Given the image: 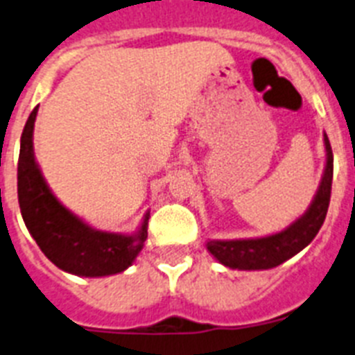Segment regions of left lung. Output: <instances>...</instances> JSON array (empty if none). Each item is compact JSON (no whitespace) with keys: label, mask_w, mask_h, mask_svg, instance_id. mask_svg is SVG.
Masks as SVG:
<instances>
[{"label":"left lung","mask_w":355,"mask_h":355,"mask_svg":"<svg viewBox=\"0 0 355 355\" xmlns=\"http://www.w3.org/2000/svg\"><path fill=\"white\" fill-rule=\"evenodd\" d=\"M324 142V169L320 187L312 198L311 205L300 218L279 231L260 238H240V240H207L205 247L214 256V260L238 270H265L278 267L288 258L303 251L314 240L321 229L329 211L330 189H332V171L334 157L329 137L323 133Z\"/></svg>","instance_id":"obj_1"}]
</instances>
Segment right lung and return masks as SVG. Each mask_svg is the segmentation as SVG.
Listing matches in <instances>:
<instances>
[{
  "label": "right lung",
  "instance_id": "right-lung-1",
  "mask_svg": "<svg viewBox=\"0 0 355 355\" xmlns=\"http://www.w3.org/2000/svg\"><path fill=\"white\" fill-rule=\"evenodd\" d=\"M35 106L21 135L17 162V198L28 233L44 256L64 272L101 278L124 272L135 261L148 238L150 211L132 234L108 233L92 227L58 200L44 180L34 155Z\"/></svg>",
  "mask_w": 355,
  "mask_h": 355
}]
</instances>
